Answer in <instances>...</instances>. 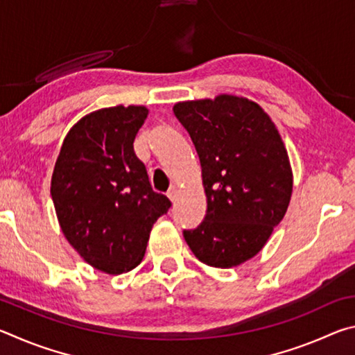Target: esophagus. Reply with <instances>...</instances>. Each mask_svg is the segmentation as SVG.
I'll return each instance as SVG.
<instances>
[{"mask_svg":"<svg viewBox=\"0 0 355 355\" xmlns=\"http://www.w3.org/2000/svg\"><path fill=\"white\" fill-rule=\"evenodd\" d=\"M178 188H175V186H172V188L167 191V197H169L171 202H175L178 199Z\"/></svg>","mask_w":355,"mask_h":355,"instance_id":"obj_1","label":"esophagus"}]
</instances>
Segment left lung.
I'll list each match as a JSON object with an SVG mask.
<instances>
[{
    "mask_svg": "<svg viewBox=\"0 0 355 355\" xmlns=\"http://www.w3.org/2000/svg\"><path fill=\"white\" fill-rule=\"evenodd\" d=\"M173 114L194 142L207 197L205 219L183 236L208 266H239L266 245L290 205L285 144L269 114L238 95L178 101Z\"/></svg>",
    "mask_w": 355,
    "mask_h": 355,
    "instance_id": "8db88e82",
    "label": "left lung"
}]
</instances>
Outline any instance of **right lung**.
<instances>
[{
    "label": "right lung",
    "mask_w": 355,
    "mask_h": 355,
    "mask_svg": "<svg viewBox=\"0 0 355 355\" xmlns=\"http://www.w3.org/2000/svg\"><path fill=\"white\" fill-rule=\"evenodd\" d=\"M148 107L117 105L81 117L64 137L51 175L58 222L71 248L110 275L142 261L153 224L171 207L152 189L133 142Z\"/></svg>",
    "instance_id": "1"
}]
</instances>
